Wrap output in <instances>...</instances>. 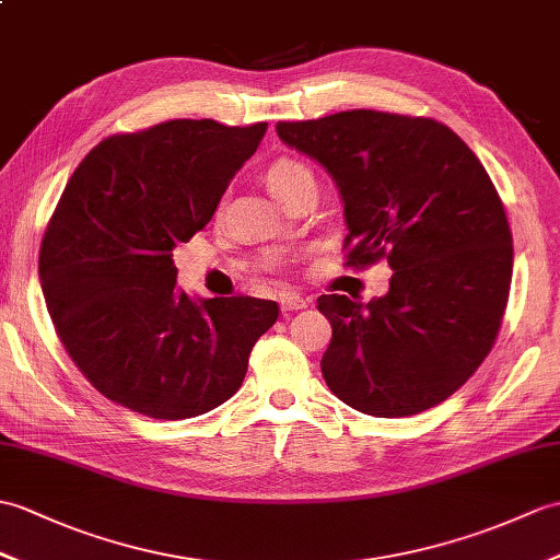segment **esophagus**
I'll return each mask as SVG.
<instances>
[{"label":"esophagus","mask_w":560,"mask_h":560,"mask_svg":"<svg viewBox=\"0 0 560 560\" xmlns=\"http://www.w3.org/2000/svg\"><path fill=\"white\" fill-rule=\"evenodd\" d=\"M279 305H281L283 312L303 310V307H307V298H303L301 293H295V291H283L279 295Z\"/></svg>","instance_id":"esophagus-1"}]
</instances>
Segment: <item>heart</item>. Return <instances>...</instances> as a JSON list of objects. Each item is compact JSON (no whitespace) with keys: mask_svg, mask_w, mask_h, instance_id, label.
<instances>
[{"mask_svg":"<svg viewBox=\"0 0 560 560\" xmlns=\"http://www.w3.org/2000/svg\"><path fill=\"white\" fill-rule=\"evenodd\" d=\"M310 168L303 164V162H298V160H289V158H283V160H277L275 164H271L269 168H267V188L271 190V195H277L289 186V184H293V180L301 176V174H307Z\"/></svg>","mask_w":560,"mask_h":560,"instance_id":"obj_1","label":"heart"}]
</instances>
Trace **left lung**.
<instances>
[{
    "mask_svg": "<svg viewBox=\"0 0 560 560\" xmlns=\"http://www.w3.org/2000/svg\"><path fill=\"white\" fill-rule=\"evenodd\" d=\"M277 133L339 186L346 265L386 257L394 269L370 303L319 295L331 322L324 382L374 418L439 406L489 355L511 291L513 236L482 162L424 116L350 109L279 121Z\"/></svg>",
    "mask_w": 560,
    "mask_h": 560,
    "instance_id": "1",
    "label": "left lung"
}]
</instances>
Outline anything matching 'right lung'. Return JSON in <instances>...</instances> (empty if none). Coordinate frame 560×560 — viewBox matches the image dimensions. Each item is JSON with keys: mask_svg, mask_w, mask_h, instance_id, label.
<instances>
[{"mask_svg": "<svg viewBox=\"0 0 560 560\" xmlns=\"http://www.w3.org/2000/svg\"><path fill=\"white\" fill-rule=\"evenodd\" d=\"M265 131L174 119L109 136L78 164L37 269L63 348L104 398L186 420L241 388L279 305L250 295L190 301L176 291L172 250L212 219Z\"/></svg>", "mask_w": 560, "mask_h": 560, "instance_id": "obj_1", "label": "right lung"}]
</instances>
